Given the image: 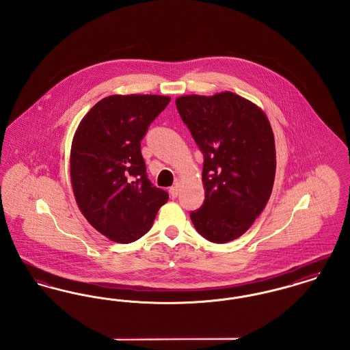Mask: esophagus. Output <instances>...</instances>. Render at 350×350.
<instances>
[{
	"label": "esophagus",
	"instance_id": "1",
	"mask_svg": "<svg viewBox=\"0 0 350 350\" xmlns=\"http://www.w3.org/2000/svg\"><path fill=\"white\" fill-rule=\"evenodd\" d=\"M169 193H170V197H172L173 200L177 198V196H178V193H180V186H178V185L172 186V187L169 189Z\"/></svg>",
	"mask_w": 350,
	"mask_h": 350
}]
</instances>
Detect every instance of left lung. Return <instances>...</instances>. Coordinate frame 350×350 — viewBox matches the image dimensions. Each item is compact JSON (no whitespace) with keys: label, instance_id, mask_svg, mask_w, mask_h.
<instances>
[{"label":"left lung","instance_id":"8db88e82","mask_svg":"<svg viewBox=\"0 0 350 350\" xmlns=\"http://www.w3.org/2000/svg\"><path fill=\"white\" fill-rule=\"evenodd\" d=\"M183 123L203 154L204 200L190 217L207 240L240 237L260 217L275 176L274 136L267 116L231 92L176 100Z\"/></svg>","mask_w":350,"mask_h":350}]
</instances>
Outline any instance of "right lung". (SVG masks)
Here are the masks:
<instances>
[{
	"label": "right lung",
	"mask_w": 350,
	"mask_h": 350,
	"mask_svg": "<svg viewBox=\"0 0 350 350\" xmlns=\"http://www.w3.org/2000/svg\"><path fill=\"white\" fill-rule=\"evenodd\" d=\"M164 96H110L85 116L70 150V178L86 220L110 240L129 244L148 232L169 194L153 186L140 150Z\"/></svg>",
	"instance_id": "add662e5"
}]
</instances>
